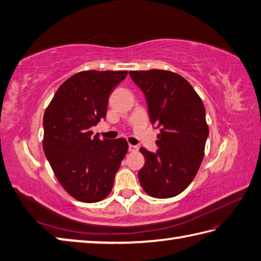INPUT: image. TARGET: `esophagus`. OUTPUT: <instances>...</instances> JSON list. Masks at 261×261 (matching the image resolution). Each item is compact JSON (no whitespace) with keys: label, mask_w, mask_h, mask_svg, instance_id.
<instances>
[{"label":"esophagus","mask_w":261,"mask_h":261,"mask_svg":"<svg viewBox=\"0 0 261 261\" xmlns=\"http://www.w3.org/2000/svg\"><path fill=\"white\" fill-rule=\"evenodd\" d=\"M138 150V146H135V145H129V151L134 152V151H137Z\"/></svg>","instance_id":"1"}]
</instances>
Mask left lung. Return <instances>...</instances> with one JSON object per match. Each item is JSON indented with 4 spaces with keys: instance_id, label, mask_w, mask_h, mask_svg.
I'll use <instances>...</instances> for the list:
<instances>
[{
    "instance_id": "1",
    "label": "left lung",
    "mask_w": 261,
    "mask_h": 261,
    "mask_svg": "<svg viewBox=\"0 0 261 261\" xmlns=\"http://www.w3.org/2000/svg\"><path fill=\"white\" fill-rule=\"evenodd\" d=\"M129 73L145 94L150 122L161 127L157 152L140 148L146 160L138 172L140 185L154 198L175 197L195 178L205 155V106L180 74L158 69Z\"/></svg>"
}]
</instances>
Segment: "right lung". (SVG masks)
Returning a JSON list of instances; mask_svg holds the SVG:
<instances>
[{
	"label": "right lung",
	"instance_id": "add662e5",
	"mask_svg": "<svg viewBox=\"0 0 261 261\" xmlns=\"http://www.w3.org/2000/svg\"><path fill=\"white\" fill-rule=\"evenodd\" d=\"M127 71L88 70L59 87L45 111L43 148L54 174L71 197L97 202L110 195L127 151L123 138L100 140L90 127L105 119L109 98Z\"/></svg>",
	"mask_w": 261,
	"mask_h": 261
}]
</instances>
